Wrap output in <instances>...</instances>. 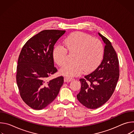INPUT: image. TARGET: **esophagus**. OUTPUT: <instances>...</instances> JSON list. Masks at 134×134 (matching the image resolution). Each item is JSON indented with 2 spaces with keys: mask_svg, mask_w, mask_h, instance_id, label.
Returning <instances> with one entry per match:
<instances>
[{
  "mask_svg": "<svg viewBox=\"0 0 134 134\" xmlns=\"http://www.w3.org/2000/svg\"><path fill=\"white\" fill-rule=\"evenodd\" d=\"M74 79H72V78H70V77H65L64 78V81L65 82H71V81H72Z\"/></svg>",
  "mask_w": 134,
  "mask_h": 134,
  "instance_id": "esophagus-1",
  "label": "esophagus"
}]
</instances>
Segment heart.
<instances>
[{
	"label": "heart",
	"instance_id": "1",
	"mask_svg": "<svg viewBox=\"0 0 134 134\" xmlns=\"http://www.w3.org/2000/svg\"><path fill=\"white\" fill-rule=\"evenodd\" d=\"M65 47L57 45L53 51V58L59 66L67 63L68 50L74 53L71 63L67 64L60 73L68 77H74L93 71L100 64L103 56L104 47L102 42L86 33L76 32L68 35L63 41Z\"/></svg>",
	"mask_w": 134,
	"mask_h": 134
}]
</instances>
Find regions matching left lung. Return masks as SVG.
<instances>
[{
	"label": "left lung",
	"mask_w": 134,
	"mask_h": 134,
	"mask_svg": "<svg viewBox=\"0 0 134 134\" xmlns=\"http://www.w3.org/2000/svg\"><path fill=\"white\" fill-rule=\"evenodd\" d=\"M105 43L103 58L91 73L81 79L79 102L88 109H97L107 102L116 88L119 77V60L110 41L99 33Z\"/></svg>",
	"instance_id": "1"
}]
</instances>
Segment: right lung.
<instances>
[{"instance_id": "right-lung-1", "label": "right lung", "mask_w": 134, "mask_h": 134, "mask_svg": "<svg viewBox=\"0 0 134 134\" xmlns=\"http://www.w3.org/2000/svg\"><path fill=\"white\" fill-rule=\"evenodd\" d=\"M66 31L46 30L35 35L25 43L17 66L16 82L21 97L30 108L41 110L58 95L64 83L62 76L49 81L57 71L54 67V46Z\"/></svg>"}]
</instances>
